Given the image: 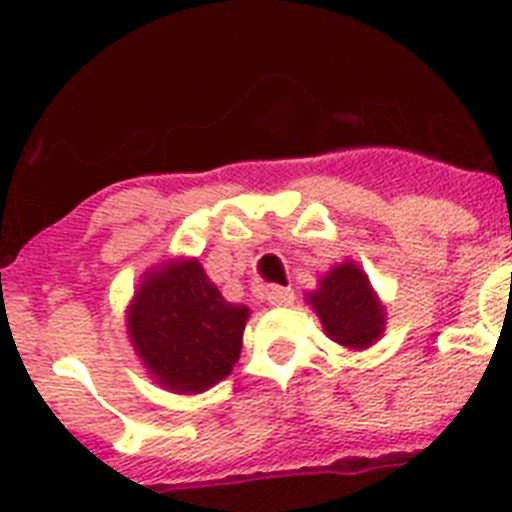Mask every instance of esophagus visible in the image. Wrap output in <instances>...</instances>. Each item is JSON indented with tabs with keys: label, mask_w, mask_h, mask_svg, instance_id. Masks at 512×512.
I'll return each mask as SVG.
<instances>
[{
	"label": "esophagus",
	"mask_w": 512,
	"mask_h": 512,
	"mask_svg": "<svg viewBox=\"0 0 512 512\" xmlns=\"http://www.w3.org/2000/svg\"><path fill=\"white\" fill-rule=\"evenodd\" d=\"M293 301H296V293H293V288H285V285H273V288L267 290V303H270V306H290Z\"/></svg>",
	"instance_id": "1"
}]
</instances>
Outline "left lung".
Masks as SVG:
<instances>
[{
	"label": "left lung",
	"instance_id": "8db88e82",
	"mask_svg": "<svg viewBox=\"0 0 512 512\" xmlns=\"http://www.w3.org/2000/svg\"><path fill=\"white\" fill-rule=\"evenodd\" d=\"M326 334L352 349H365L382 334L385 313L377 303L367 275L352 262L336 265L308 296Z\"/></svg>",
	"mask_w": 512,
	"mask_h": 512
}]
</instances>
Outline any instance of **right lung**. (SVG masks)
<instances>
[{"instance_id": "1", "label": "right lung", "mask_w": 512, "mask_h": 512, "mask_svg": "<svg viewBox=\"0 0 512 512\" xmlns=\"http://www.w3.org/2000/svg\"><path fill=\"white\" fill-rule=\"evenodd\" d=\"M247 306L224 301L196 260L147 273L130 306V336L145 367L176 393H201L232 372Z\"/></svg>"}]
</instances>
